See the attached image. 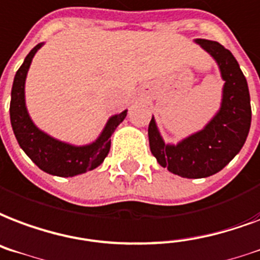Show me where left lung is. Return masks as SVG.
Segmentation results:
<instances>
[{
	"instance_id": "8db88e82",
	"label": "left lung",
	"mask_w": 260,
	"mask_h": 260,
	"mask_svg": "<svg viewBox=\"0 0 260 260\" xmlns=\"http://www.w3.org/2000/svg\"><path fill=\"white\" fill-rule=\"evenodd\" d=\"M217 62L222 77L221 106L203 129L177 144L165 143L152 116L148 142L158 164L170 173L185 178H203L222 170L244 146L251 126L248 84L231 51L215 41L195 39Z\"/></svg>"
}]
</instances>
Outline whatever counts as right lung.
Masks as SVG:
<instances>
[{
  "label": "right lung",
  "mask_w": 260,
  "mask_h": 260,
  "mask_svg": "<svg viewBox=\"0 0 260 260\" xmlns=\"http://www.w3.org/2000/svg\"><path fill=\"white\" fill-rule=\"evenodd\" d=\"M42 46L43 43H39L29 51L15 75L9 108L12 129L21 150L39 169L58 177H73L95 169L104 162L110 150V136L124 121L128 110L109 117L98 138L84 146L61 142L39 129L31 120L25 105V79L34 55Z\"/></svg>",
  "instance_id": "add662e5"
}]
</instances>
